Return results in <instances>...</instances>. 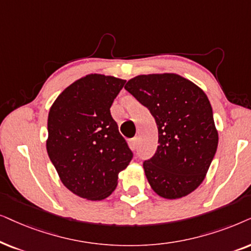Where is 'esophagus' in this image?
<instances>
[{
	"label": "esophagus",
	"instance_id": "1",
	"mask_svg": "<svg viewBox=\"0 0 251 251\" xmlns=\"http://www.w3.org/2000/svg\"><path fill=\"white\" fill-rule=\"evenodd\" d=\"M138 143H139V138L138 136H135V138H133L131 140V146L133 149H136V147H138Z\"/></svg>",
	"mask_w": 251,
	"mask_h": 251
}]
</instances>
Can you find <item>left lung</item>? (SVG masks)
<instances>
[{
	"instance_id": "1",
	"label": "left lung",
	"mask_w": 251,
	"mask_h": 251,
	"mask_svg": "<svg viewBox=\"0 0 251 251\" xmlns=\"http://www.w3.org/2000/svg\"><path fill=\"white\" fill-rule=\"evenodd\" d=\"M125 89L149 109L158 128L155 155L143 162L150 187L168 200L188 195L204 180L218 146L208 96L176 73L134 76Z\"/></svg>"
}]
</instances>
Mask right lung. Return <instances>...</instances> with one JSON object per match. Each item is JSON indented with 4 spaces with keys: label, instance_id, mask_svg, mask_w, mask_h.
<instances>
[{
    "label": "right lung",
    "instance_id": "obj_1",
    "mask_svg": "<svg viewBox=\"0 0 251 251\" xmlns=\"http://www.w3.org/2000/svg\"><path fill=\"white\" fill-rule=\"evenodd\" d=\"M125 82L87 75L66 87L49 110L47 152L63 185L82 199L111 195L133 157L110 113Z\"/></svg>",
    "mask_w": 251,
    "mask_h": 251
}]
</instances>
